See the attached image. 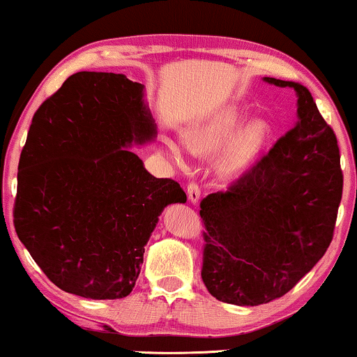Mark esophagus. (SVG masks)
I'll return each mask as SVG.
<instances>
[{
    "label": "esophagus",
    "mask_w": 357,
    "mask_h": 357,
    "mask_svg": "<svg viewBox=\"0 0 357 357\" xmlns=\"http://www.w3.org/2000/svg\"><path fill=\"white\" fill-rule=\"evenodd\" d=\"M188 199L191 203H198L199 202V195H202V188L198 186V183L190 181L188 183Z\"/></svg>",
    "instance_id": "1"
}]
</instances>
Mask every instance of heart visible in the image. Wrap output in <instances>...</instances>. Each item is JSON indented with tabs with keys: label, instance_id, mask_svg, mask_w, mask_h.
Here are the masks:
<instances>
[{
	"label": "heart",
	"instance_id": "1",
	"mask_svg": "<svg viewBox=\"0 0 357 357\" xmlns=\"http://www.w3.org/2000/svg\"><path fill=\"white\" fill-rule=\"evenodd\" d=\"M247 110L227 107L211 114L210 117L196 122L186 132V139L166 136L162 139L166 154L178 167H186L191 153L206 154L220 151L235 136L243 124ZM268 136V126L255 121L230 142L221 155V169L225 173H238L253 162Z\"/></svg>",
	"mask_w": 357,
	"mask_h": 357
}]
</instances>
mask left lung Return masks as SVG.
<instances>
[{"label": "left lung", "mask_w": 357, "mask_h": 357, "mask_svg": "<svg viewBox=\"0 0 357 357\" xmlns=\"http://www.w3.org/2000/svg\"><path fill=\"white\" fill-rule=\"evenodd\" d=\"M297 92V122L233 181L199 203L202 278L213 297L260 305L285 296L324 257L342 198L337 137L304 85L265 77Z\"/></svg>", "instance_id": "left-lung-1"}]
</instances>
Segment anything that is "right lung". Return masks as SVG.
<instances>
[{
    "label": "right lung",
    "mask_w": 357,
    "mask_h": 357,
    "mask_svg": "<svg viewBox=\"0 0 357 357\" xmlns=\"http://www.w3.org/2000/svg\"><path fill=\"white\" fill-rule=\"evenodd\" d=\"M142 90L122 73H73L31 119L13 225L45 275L68 294L129 296L158 216L186 202L174 179L154 178L126 149L155 136Z\"/></svg>",
    "instance_id": "1"
}]
</instances>
